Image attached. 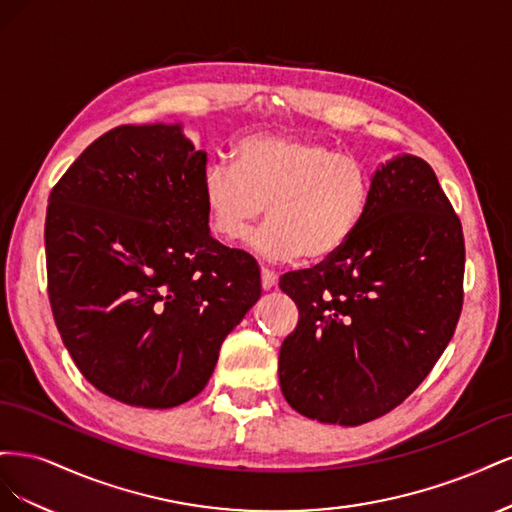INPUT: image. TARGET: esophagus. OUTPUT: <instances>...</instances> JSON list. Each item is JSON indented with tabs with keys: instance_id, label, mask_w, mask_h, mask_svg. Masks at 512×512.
<instances>
[{
	"instance_id": "1",
	"label": "esophagus",
	"mask_w": 512,
	"mask_h": 512,
	"mask_svg": "<svg viewBox=\"0 0 512 512\" xmlns=\"http://www.w3.org/2000/svg\"><path fill=\"white\" fill-rule=\"evenodd\" d=\"M260 282H262V290H271L277 284V275L269 269H262L260 271Z\"/></svg>"
}]
</instances>
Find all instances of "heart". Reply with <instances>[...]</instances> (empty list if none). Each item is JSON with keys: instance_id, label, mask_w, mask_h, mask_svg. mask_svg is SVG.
Returning <instances> with one entry per match:
<instances>
[{"instance_id": "b5f03b06", "label": "heart", "mask_w": 512, "mask_h": 512, "mask_svg": "<svg viewBox=\"0 0 512 512\" xmlns=\"http://www.w3.org/2000/svg\"><path fill=\"white\" fill-rule=\"evenodd\" d=\"M371 196L367 166L316 138L252 134L235 147V166L215 162L203 179L211 230L243 243L267 207L269 222L250 247L269 262L337 254L361 226Z\"/></svg>"}]
</instances>
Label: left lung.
<instances>
[{"mask_svg":"<svg viewBox=\"0 0 512 512\" xmlns=\"http://www.w3.org/2000/svg\"><path fill=\"white\" fill-rule=\"evenodd\" d=\"M463 265L461 222L433 168L410 153L380 164L352 239L280 280L299 307L280 350L288 404L344 427L397 408L451 342Z\"/></svg>","mask_w":512,"mask_h":512,"instance_id":"obj_1","label":"left lung"}]
</instances>
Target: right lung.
Masks as SVG:
<instances>
[{"mask_svg":"<svg viewBox=\"0 0 512 512\" xmlns=\"http://www.w3.org/2000/svg\"><path fill=\"white\" fill-rule=\"evenodd\" d=\"M205 173L207 153L181 123L119 126L49 196L55 324L81 374L121 404L164 410L196 397L260 299L258 265L211 237Z\"/></svg>","mask_w":512,"mask_h":512,"instance_id":"add662e5","label":"right lung"}]
</instances>
